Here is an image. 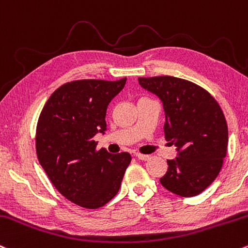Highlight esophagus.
Returning <instances> with one entry per match:
<instances>
[{"label": "esophagus", "instance_id": "esophagus-1", "mask_svg": "<svg viewBox=\"0 0 248 248\" xmlns=\"http://www.w3.org/2000/svg\"><path fill=\"white\" fill-rule=\"evenodd\" d=\"M135 156H137L139 160H142V161H146V160H148V159H149L148 155L141 154V153H135Z\"/></svg>", "mask_w": 248, "mask_h": 248}]
</instances>
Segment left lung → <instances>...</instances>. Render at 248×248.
Returning <instances> with one entry per match:
<instances>
[{
    "label": "left lung",
    "instance_id": "left-lung-1",
    "mask_svg": "<svg viewBox=\"0 0 248 248\" xmlns=\"http://www.w3.org/2000/svg\"><path fill=\"white\" fill-rule=\"evenodd\" d=\"M139 83L162 101L165 138L179 152L167 160L160 182L180 197L200 194L216 180L227 153V122L219 103L202 87L174 76L139 78Z\"/></svg>",
    "mask_w": 248,
    "mask_h": 248
}]
</instances>
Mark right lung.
Wrapping results in <instances>:
<instances>
[{
    "label": "right lung",
    "mask_w": 248,
    "mask_h": 248,
    "mask_svg": "<svg viewBox=\"0 0 248 248\" xmlns=\"http://www.w3.org/2000/svg\"><path fill=\"white\" fill-rule=\"evenodd\" d=\"M126 80L67 82L50 95L40 114L35 137L40 165L53 186L81 207L95 209L109 202L132 160L127 152L97 151L93 140L106 130L108 103Z\"/></svg>",
    "instance_id": "obj_1"
}]
</instances>
